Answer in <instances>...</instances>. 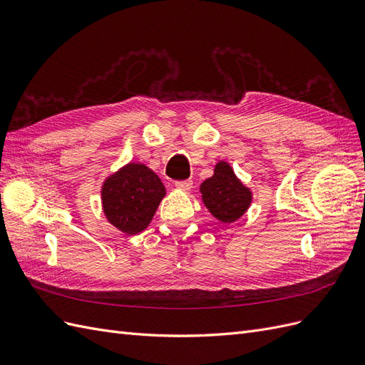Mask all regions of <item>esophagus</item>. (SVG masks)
<instances>
[{
    "instance_id": "34e87169",
    "label": "esophagus",
    "mask_w": 365,
    "mask_h": 365,
    "mask_svg": "<svg viewBox=\"0 0 365 365\" xmlns=\"http://www.w3.org/2000/svg\"><path fill=\"white\" fill-rule=\"evenodd\" d=\"M192 185H193V181L192 180H185V181H178V182H175V187L178 190H182V192H187V190H190L192 189Z\"/></svg>"
}]
</instances>
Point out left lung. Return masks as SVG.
Segmentation results:
<instances>
[{
    "label": "left lung",
    "mask_w": 365,
    "mask_h": 365,
    "mask_svg": "<svg viewBox=\"0 0 365 365\" xmlns=\"http://www.w3.org/2000/svg\"><path fill=\"white\" fill-rule=\"evenodd\" d=\"M200 192L208 212L224 224L240 219L252 201L251 190L237 178L227 161L215 165L213 176L200 185Z\"/></svg>",
    "instance_id": "obj_1"
}]
</instances>
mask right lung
Wrapping results in <instances>:
<instances>
[{
    "mask_svg": "<svg viewBox=\"0 0 365 365\" xmlns=\"http://www.w3.org/2000/svg\"><path fill=\"white\" fill-rule=\"evenodd\" d=\"M101 193L108 222L132 236L148 228L165 196V187L148 165L128 163L106 176Z\"/></svg>",
    "mask_w": 365,
    "mask_h": 365,
    "instance_id": "1",
    "label": "right lung"
}]
</instances>
